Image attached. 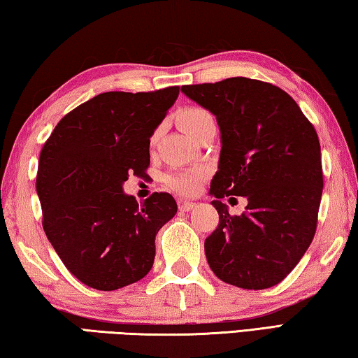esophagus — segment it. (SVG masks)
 Wrapping results in <instances>:
<instances>
[{"label": "esophagus", "mask_w": 358, "mask_h": 358, "mask_svg": "<svg viewBox=\"0 0 358 358\" xmlns=\"http://www.w3.org/2000/svg\"><path fill=\"white\" fill-rule=\"evenodd\" d=\"M195 206H196V203H193V201H179V209L184 210V213H189V210L195 209Z\"/></svg>", "instance_id": "1"}]
</instances>
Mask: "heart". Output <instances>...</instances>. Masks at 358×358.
Wrapping results in <instances>:
<instances>
[{
  "instance_id": "heart-1",
  "label": "heart",
  "mask_w": 358,
  "mask_h": 358,
  "mask_svg": "<svg viewBox=\"0 0 358 358\" xmlns=\"http://www.w3.org/2000/svg\"><path fill=\"white\" fill-rule=\"evenodd\" d=\"M210 122H214L213 114L203 108H185L178 114L179 127L192 138L195 136L204 125L210 124ZM204 176H206V169L204 168L176 169V171L166 176L165 180L171 189L180 193H185V195H193V193H196L198 189H200Z\"/></svg>"
}]
</instances>
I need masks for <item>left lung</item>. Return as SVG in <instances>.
Masks as SVG:
<instances>
[{
	"instance_id": "8db88e82",
	"label": "left lung",
	"mask_w": 358,
	"mask_h": 358,
	"mask_svg": "<svg viewBox=\"0 0 358 358\" xmlns=\"http://www.w3.org/2000/svg\"><path fill=\"white\" fill-rule=\"evenodd\" d=\"M180 92L220 128L209 190L219 227L204 241L209 266L227 284L269 289L296 266L315 234L324 189L317 133L295 99L266 82L230 78ZM231 194L248 200L241 216L221 203Z\"/></svg>"
}]
</instances>
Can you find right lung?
<instances>
[{
    "label": "right lung",
    "mask_w": 358,
    "mask_h": 358,
    "mask_svg": "<svg viewBox=\"0 0 358 358\" xmlns=\"http://www.w3.org/2000/svg\"><path fill=\"white\" fill-rule=\"evenodd\" d=\"M178 96L179 87L99 93L64 115L41 150L36 192L47 239L92 289L143 279L158 230L178 213L169 193L139 204L122 189L128 176L148 169L152 134Z\"/></svg>",
    "instance_id": "right-lung-1"
}]
</instances>
